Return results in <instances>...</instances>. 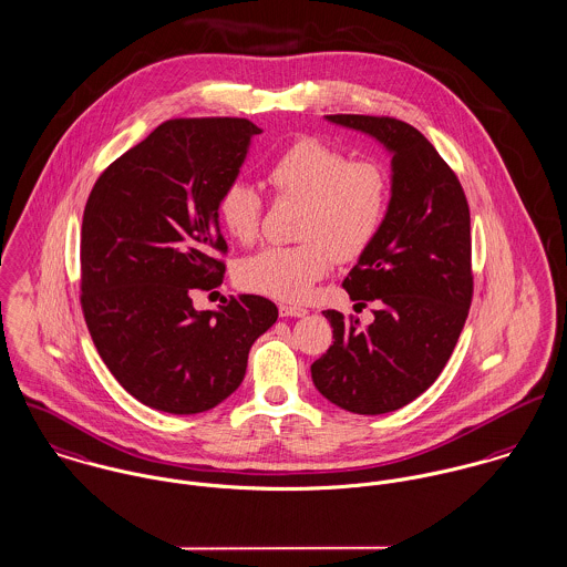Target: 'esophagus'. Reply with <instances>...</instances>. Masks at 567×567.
<instances>
[{"label":"esophagus","mask_w":567,"mask_h":567,"mask_svg":"<svg viewBox=\"0 0 567 567\" xmlns=\"http://www.w3.org/2000/svg\"><path fill=\"white\" fill-rule=\"evenodd\" d=\"M278 312H280V317H306L308 315L305 306L296 305H280L278 306Z\"/></svg>","instance_id":"34e87169"}]
</instances>
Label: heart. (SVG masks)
Wrapping results in <instances>:
<instances>
[{
  "instance_id": "b5f03b06",
  "label": "heart",
  "mask_w": 567,
  "mask_h": 567,
  "mask_svg": "<svg viewBox=\"0 0 567 567\" xmlns=\"http://www.w3.org/2000/svg\"><path fill=\"white\" fill-rule=\"evenodd\" d=\"M276 200L300 203L296 246H271L239 265L241 287L262 296L300 302L334 261L360 259L380 237L389 218L392 181L384 164L353 159L317 140L291 142L267 168ZM265 200L246 183H228L218 198L224 230L239 244L261 235Z\"/></svg>"
}]
</instances>
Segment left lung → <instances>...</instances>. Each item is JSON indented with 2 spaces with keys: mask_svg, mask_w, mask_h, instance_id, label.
Returning a JSON list of instances; mask_svg holds the SVG:
<instances>
[{
  "mask_svg": "<svg viewBox=\"0 0 567 567\" xmlns=\"http://www.w3.org/2000/svg\"><path fill=\"white\" fill-rule=\"evenodd\" d=\"M328 121L378 137L392 153L389 218L343 289L373 302V323L323 310L332 346L310 364L315 389L353 414H386L427 391L449 362L473 302L471 212L432 142L391 116Z\"/></svg>",
  "mask_w": 567,
  "mask_h": 567,
  "instance_id": "obj_1",
  "label": "left lung"
}]
</instances>
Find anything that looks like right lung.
<instances>
[{
  "label": "right lung",
  "mask_w": 567,
  "mask_h": 567,
  "mask_svg": "<svg viewBox=\"0 0 567 567\" xmlns=\"http://www.w3.org/2000/svg\"><path fill=\"white\" fill-rule=\"evenodd\" d=\"M248 118H171L112 162L87 196L80 261L87 332L125 391L198 414L239 389L248 351L278 319L261 296L196 310L221 285L218 198L244 164Z\"/></svg>",
  "instance_id": "right-lung-1"
}]
</instances>
